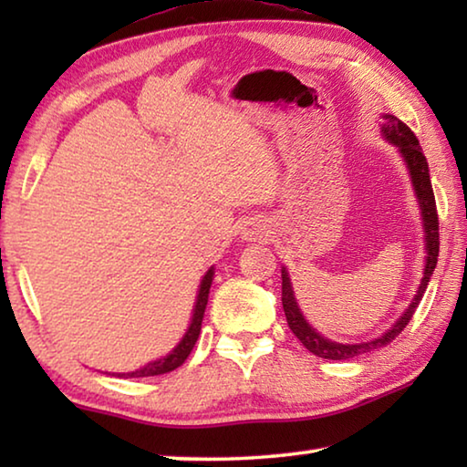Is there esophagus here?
Returning <instances> with one entry per match:
<instances>
[{"label":"esophagus","mask_w":467,"mask_h":467,"mask_svg":"<svg viewBox=\"0 0 467 467\" xmlns=\"http://www.w3.org/2000/svg\"><path fill=\"white\" fill-rule=\"evenodd\" d=\"M243 239L249 241V243H259V241H265L267 239V231L265 226L262 223H249L247 226H244L243 231Z\"/></svg>","instance_id":"1"}]
</instances>
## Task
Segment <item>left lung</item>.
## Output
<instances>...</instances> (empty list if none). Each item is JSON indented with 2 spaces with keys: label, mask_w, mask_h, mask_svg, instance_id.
I'll list each match as a JSON object with an SVG mask.
<instances>
[{
  "label": "left lung",
  "mask_w": 467,
  "mask_h": 467,
  "mask_svg": "<svg viewBox=\"0 0 467 467\" xmlns=\"http://www.w3.org/2000/svg\"><path fill=\"white\" fill-rule=\"evenodd\" d=\"M383 136L391 141L393 146L400 148L401 156L408 164L410 177H412V185L418 197V203H420L422 210V223H424V239H426V265H424V278L418 286V292L412 303H410L404 315L393 323V326L385 331L381 337L370 339V342H362V344H337L331 342V339L323 337L317 334L306 319L300 313L295 292H292L290 286V278L286 267H282V306H284V315H286L288 327L292 329L300 344H303L306 350L313 352L315 357L319 358H327V360H348V358H357L367 354L370 350H377V348H383L389 342H393L398 337L404 327L412 319V315L416 313V306L420 305V300L424 296V290L429 286L431 275L434 272V265H437V257H439V214H437V203H434V193H432V185H431V172H429V162L422 154V148L418 144V138L414 136V131L408 128L404 121H400L398 117L393 115H383Z\"/></svg>",
  "instance_id": "1"
}]
</instances>
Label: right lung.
I'll use <instances>...</instances> for the list:
<instances>
[{
    "instance_id": "right-lung-1",
    "label": "right lung",
    "mask_w": 467,
    "mask_h": 467,
    "mask_svg": "<svg viewBox=\"0 0 467 467\" xmlns=\"http://www.w3.org/2000/svg\"><path fill=\"white\" fill-rule=\"evenodd\" d=\"M212 280H214V267H210L208 274L203 275V280L200 284V295H197V303H195V309H193L192 323H189L187 334L177 344L175 350H172L171 354H167V357H164V358H158L154 362H150V365H146L144 368L133 370V373H119V377H154V375H164V373H171V370H175V368H179L181 365H183L189 354H192L193 346L197 342V337H200L202 321H203L205 305H208V295H210Z\"/></svg>"
}]
</instances>
